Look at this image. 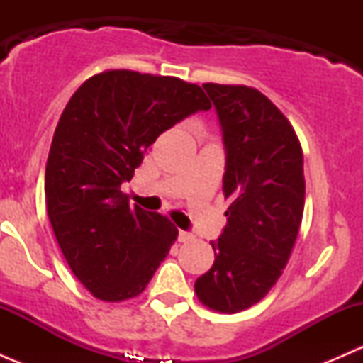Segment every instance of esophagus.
Instances as JSON below:
<instances>
[{
  "label": "esophagus",
  "mask_w": 363,
  "mask_h": 363,
  "mask_svg": "<svg viewBox=\"0 0 363 363\" xmlns=\"http://www.w3.org/2000/svg\"><path fill=\"white\" fill-rule=\"evenodd\" d=\"M193 239H195V237H193L189 232L179 230V242H189V240H193Z\"/></svg>",
  "instance_id": "34e87169"
}]
</instances>
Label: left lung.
<instances>
[{
    "mask_svg": "<svg viewBox=\"0 0 363 363\" xmlns=\"http://www.w3.org/2000/svg\"><path fill=\"white\" fill-rule=\"evenodd\" d=\"M223 130L226 226L216 259L195 283L200 302L235 314L255 306L283 274L306 200L302 145L283 112L255 87L203 84Z\"/></svg>",
    "mask_w": 363,
    "mask_h": 363,
    "instance_id": "left-lung-1",
    "label": "left lung"
}]
</instances>
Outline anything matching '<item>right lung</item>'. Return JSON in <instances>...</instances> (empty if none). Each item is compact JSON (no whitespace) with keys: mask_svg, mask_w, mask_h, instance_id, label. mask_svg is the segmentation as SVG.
<instances>
[{"mask_svg":"<svg viewBox=\"0 0 363 363\" xmlns=\"http://www.w3.org/2000/svg\"><path fill=\"white\" fill-rule=\"evenodd\" d=\"M212 105L196 84L133 69L87 79L60 117L45 167L47 214L77 279L104 302L145 290L179 232L121 191L164 130Z\"/></svg>","mask_w":363,"mask_h":363,"instance_id":"right-lung-1","label":"right lung"}]
</instances>
